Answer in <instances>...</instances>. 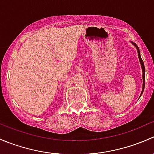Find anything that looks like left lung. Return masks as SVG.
I'll return each mask as SVG.
<instances>
[{
  "label": "left lung",
  "instance_id": "1",
  "mask_svg": "<svg viewBox=\"0 0 154 154\" xmlns=\"http://www.w3.org/2000/svg\"><path fill=\"white\" fill-rule=\"evenodd\" d=\"M132 44L134 46H136V49H137V51H138V55H139V61H140V63H141V66H142V77H143V86H142V93H141V95L142 94V93H143V91H144V80H145V79H144V74H145V68H144V63H143V60H142V57H141V55H140V51H139V48H138V46L136 45L135 43L132 42ZM140 95V97H141Z\"/></svg>",
  "mask_w": 154,
  "mask_h": 154
}]
</instances>
